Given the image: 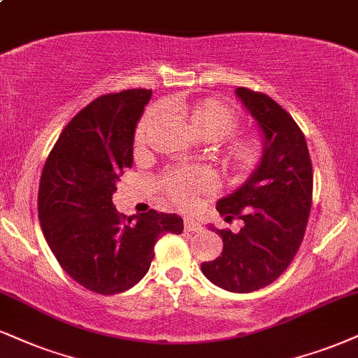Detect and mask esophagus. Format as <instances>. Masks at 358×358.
Instances as JSON below:
<instances>
[{
    "label": "esophagus",
    "instance_id": "1",
    "mask_svg": "<svg viewBox=\"0 0 358 358\" xmlns=\"http://www.w3.org/2000/svg\"><path fill=\"white\" fill-rule=\"evenodd\" d=\"M184 227H186V231H189V232H191V231H201V224L199 222H197V220H194V219H186V220H184Z\"/></svg>",
    "mask_w": 358,
    "mask_h": 358
}]
</instances>
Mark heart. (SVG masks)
I'll return each instance as SVG.
<instances>
[{
  "label": "heart",
  "mask_w": 358,
  "mask_h": 358,
  "mask_svg": "<svg viewBox=\"0 0 358 358\" xmlns=\"http://www.w3.org/2000/svg\"><path fill=\"white\" fill-rule=\"evenodd\" d=\"M162 109L156 106L144 114L134 134L136 148L148 143L149 134L161 119ZM182 116L202 139L220 141L231 136L239 126V116L222 101L207 98L182 109ZM260 141L252 134L234 136L224 144V162L237 172H250L260 161ZM166 187L174 201L180 206H189L196 194L210 192L215 189L214 174L206 167L174 169L167 174Z\"/></svg>",
  "instance_id": "b5f03b06"
}]
</instances>
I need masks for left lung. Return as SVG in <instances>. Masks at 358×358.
Here are the masks:
<instances>
[{
    "instance_id": "obj_1",
    "label": "left lung",
    "mask_w": 358,
    "mask_h": 358,
    "mask_svg": "<svg viewBox=\"0 0 358 358\" xmlns=\"http://www.w3.org/2000/svg\"><path fill=\"white\" fill-rule=\"evenodd\" d=\"M236 96L262 134V154L250 178L217 202L227 222L242 220L241 231L215 229L222 254L201 268L220 289L245 294L272 284L292 262L306 234L314 179L292 116L262 92L237 87Z\"/></svg>"
}]
</instances>
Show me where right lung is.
Segmentation results:
<instances>
[{
	"label": "right lung",
	"instance_id": "right-lung-1",
	"mask_svg": "<svg viewBox=\"0 0 358 358\" xmlns=\"http://www.w3.org/2000/svg\"><path fill=\"white\" fill-rule=\"evenodd\" d=\"M151 96L149 90H126L94 99L64 127L43 167L38 214L44 239L64 272L96 294L138 284L159 236L184 229L178 214L151 209L126 217L113 204Z\"/></svg>",
	"mask_w": 358,
	"mask_h": 358
}]
</instances>
